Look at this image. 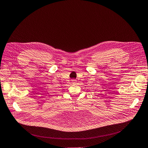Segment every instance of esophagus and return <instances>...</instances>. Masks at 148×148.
Listing matches in <instances>:
<instances>
[{"label":"esophagus","instance_id":"1","mask_svg":"<svg viewBox=\"0 0 148 148\" xmlns=\"http://www.w3.org/2000/svg\"><path fill=\"white\" fill-rule=\"evenodd\" d=\"M76 83H77V80H75V79H73V80H72V84H75Z\"/></svg>","mask_w":148,"mask_h":148}]
</instances>
